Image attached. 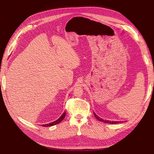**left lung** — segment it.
Here are the masks:
<instances>
[{"label": "left lung", "instance_id": "1", "mask_svg": "<svg viewBox=\"0 0 154 154\" xmlns=\"http://www.w3.org/2000/svg\"><path fill=\"white\" fill-rule=\"evenodd\" d=\"M94 116L96 117V119H97L98 120L102 121V122H105V123H109V124H117V123H119V122H117V121H115V122H111V121L104 120H103V119H100V118H99V116H97V115H96V114H94Z\"/></svg>", "mask_w": 154, "mask_h": 154}]
</instances>
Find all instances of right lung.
<instances>
[{"label": "right lung", "mask_w": 154, "mask_h": 154, "mask_svg": "<svg viewBox=\"0 0 154 154\" xmlns=\"http://www.w3.org/2000/svg\"><path fill=\"white\" fill-rule=\"evenodd\" d=\"M65 114H66V113H65V112H63V114H62L60 118V119H57V120H55V121H54V122H51V123H49V124H44V125H42V126H44V127H48V126H51L55 125V124H59V123H60V122H61L62 120H63V119H64L65 116Z\"/></svg>", "instance_id": "right-lung-1"}]
</instances>
